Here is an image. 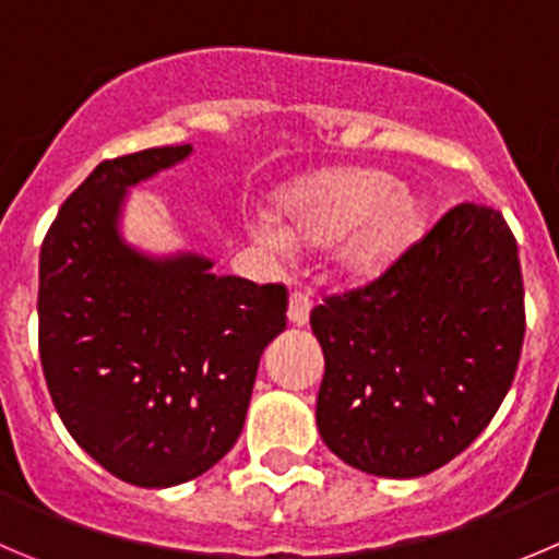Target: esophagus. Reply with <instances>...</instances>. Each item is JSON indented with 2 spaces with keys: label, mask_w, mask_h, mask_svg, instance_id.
Masks as SVG:
<instances>
[{
  "label": "esophagus",
  "mask_w": 559,
  "mask_h": 559,
  "mask_svg": "<svg viewBox=\"0 0 559 559\" xmlns=\"http://www.w3.org/2000/svg\"><path fill=\"white\" fill-rule=\"evenodd\" d=\"M308 313H311V297L302 295V292H292L289 295V322L306 324Z\"/></svg>",
  "instance_id": "34e87169"
}]
</instances>
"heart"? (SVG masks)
Instances as JSON below:
<instances>
[{
  "label": "heart",
  "mask_w": 559,
  "mask_h": 559,
  "mask_svg": "<svg viewBox=\"0 0 559 559\" xmlns=\"http://www.w3.org/2000/svg\"><path fill=\"white\" fill-rule=\"evenodd\" d=\"M424 224V204L390 175L341 169L306 177L281 193V221L259 215L251 235L267 248L292 240L330 242V273L346 284L382 275L406 251Z\"/></svg>",
  "instance_id": "heart-1"
}]
</instances>
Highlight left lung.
<instances>
[{
  "label": "left lung",
  "mask_w": 559,
  "mask_h": 559,
  "mask_svg": "<svg viewBox=\"0 0 559 559\" xmlns=\"http://www.w3.org/2000/svg\"><path fill=\"white\" fill-rule=\"evenodd\" d=\"M311 328L324 445L379 478L435 473L473 445L516 377V237L497 210L456 204L382 275L313 306Z\"/></svg>",
  "instance_id": "left-lung-1"
}]
</instances>
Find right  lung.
<instances>
[{
    "mask_svg": "<svg viewBox=\"0 0 559 559\" xmlns=\"http://www.w3.org/2000/svg\"><path fill=\"white\" fill-rule=\"evenodd\" d=\"M191 144L103 160L40 248L37 344L64 429L119 480L166 489L235 448L264 346L286 328L284 284L213 275V262L142 257L119 240L124 188Z\"/></svg>",
    "mask_w": 559,
    "mask_h": 559,
    "instance_id": "right-lung-1",
    "label": "right lung"
}]
</instances>
